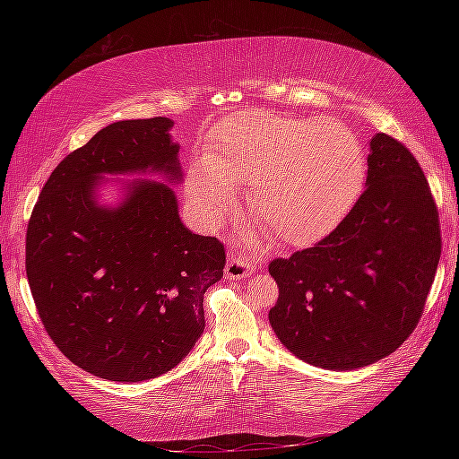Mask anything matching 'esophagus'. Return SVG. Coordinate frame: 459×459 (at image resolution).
<instances>
[{
	"label": "esophagus",
	"instance_id": "34e87169",
	"mask_svg": "<svg viewBox=\"0 0 459 459\" xmlns=\"http://www.w3.org/2000/svg\"><path fill=\"white\" fill-rule=\"evenodd\" d=\"M255 271V261L243 257V255H230L224 267V275L229 279H245Z\"/></svg>",
	"mask_w": 459,
	"mask_h": 459
}]
</instances>
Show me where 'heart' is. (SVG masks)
I'll use <instances>...</instances> for the list:
<instances>
[{"label":"heart","instance_id":"1","mask_svg":"<svg viewBox=\"0 0 459 459\" xmlns=\"http://www.w3.org/2000/svg\"><path fill=\"white\" fill-rule=\"evenodd\" d=\"M364 174L362 145L346 123L248 108L221 127L186 188L206 222L227 219L232 190L248 188L251 212L279 243L307 247L351 212Z\"/></svg>","mask_w":459,"mask_h":459}]
</instances>
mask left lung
I'll use <instances>...</instances> for the list:
<instances>
[{"mask_svg": "<svg viewBox=\"0 0 459 459\" xmlns=\"http://www.w3.org/2000/svg\"><path fill=\"white\" fill-rule=\"evenodd\" d=\"M439 255V212L421 166L399 139L377 134L367 188L344 221L314 247L269 263L279 287L271 328L314 367H367L417 328Z\"/></svg>", "mask_w": 459, "mask_h": 459, "instance_id": "1", "label": "left lung"}]
</instances>
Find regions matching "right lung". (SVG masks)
I'll list each match as a JSON object with an SVG mask.
<instances>
[{"mask_svg":"<svg viewBox=\"0 0 459 459\" xmlns=\"http://www.w3.org/2000/svg\"><path fill=\"white\" fill-rule=\"evenodd\" d=\"M166 117L100 129L54 168L26 232V275L58 351L91 375L137 383L174 368L204 330V293L227 265L216 237L194 235L174 192L137 182L115 211L100 174L180 176Z\"/></svg>","mask_w":459,"mask_h":459,"instance_id":"right-lung-1","label":"right lung"}]
</instances>
